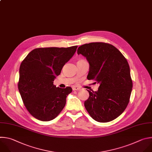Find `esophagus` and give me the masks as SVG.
<instances>
[{"instance_id":"obj_1","label":"esophagus","mask_w":152,"mask_h":152,"mask_svg":"<svg viewBox=\"0 0 152 152\" xmlns=\"http://www.w3.org/2000/svg\"><path fill=\"white\" fill-rule=\"evenodd\" d=\"M72 89H73V90H80L81 88H80V87H77V86H74V87H73Z\"/></svg>"}]
</instances>
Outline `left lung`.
<instances>
[{
  "mask_svg": "<svg viewBox=\"0 0 152 152\" xmlns=\"http://www.w3.org/2000/svg\"><path fill=\"white\" fill-rule=\"evenodd\" d=\"M77 53L86 57L89 63L87 78L99 84L96 92L87 90L86 110L98 122L114 120L126 109L132 92V81L126 58L114 46L105 42L85 44L78 47Z\"/></svg>",
  "mask_w": 152,
  "mask_h": 152,
  "instance_id": "obj_1",
  "label": "left lung"
}]
</instances>
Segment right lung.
Returning a JSON list of instances; mask_svg holds the SVG:
<instances>
[{"mask_svg":"<svg viewBox=\"0 0 152 152\" xmlns=\"http://www.w3.org/2000/svg\"><path fill=\"white\" fill-rule=\"evenodd\" d=\"M77 47L35 48L22 61L18 88L26 109L35 118L44 122L51 120L65 107L72 89L56 87L53 81Z\"/></svg>","mask_w":152,"mask_h":152,"instance_id":"obj_1","label":"right lung"}]
</instances>
